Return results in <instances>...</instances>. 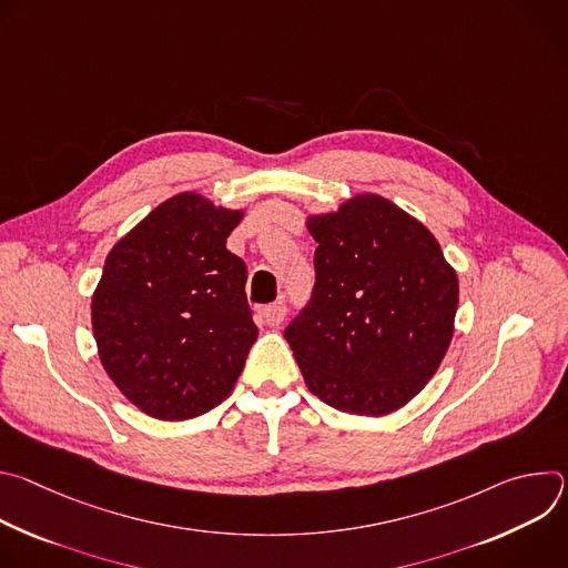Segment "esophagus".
Listing matches in <instances>:
<instances>
[{
	"label": "esophagus",
	"instance_id": "1",
	"mask_svg": "<svg viewBox=\"0 0 568 568\" xmlns=\"http://www.w3.org/2000/svg\"><path fill=\"white\" fill-rule=\"evenodd\" d=\"M285 314H287L285 301H276V303H270L263 307V318L267 326H278V323H283Z\"/></svg>",
	"mask_w": 568,
	"mask_h": 568
}]
</instances>
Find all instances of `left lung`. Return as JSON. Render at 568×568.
<instances>
[{"label":"left lung","instance_id":"obj_1","mask_svg":"<svg viewBox=\"0 0 568 568\" xmlns=\"http://www.w3.org/2000/svg\"><path fill=\"white\" fill-rule=\"evenodd\" d=\"M314 287L285 339L307 388L331 407L384 416L438 371L458 307L436 237L377 195L307 222Z\"/></svg>","mask_w":568,"mask_h":568}]
</instances>
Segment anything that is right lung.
I'll use <instances>...</instances> for the list:
<instances>
[{"label": "right lung", "mask_w": 568, "mask_h": 568, "mask_svg": "<svg viewBox=\"0 0 568 568\" xmlns=\"http://www.w3.org/2000/svg\"><path fill=\"white\" fill-rule=\"evenodd\" d=\"M237 211L195 193L159 204L110 252L92 298L101 362L141 412L202 416L231 393L258 328L247 265L226 250Z\"/></svg>", "instance_id": "1"}]
</instances>
